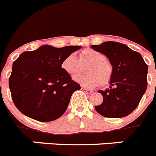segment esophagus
I'll use <instances>...</instances> for the list:
<instances>
[{"label": "esophagus", "instance_id": "34e87169", "mask_svg": "<svg viewBox=\"0 0 156 156\" xmlns=\"http://www.w3.org/2000/svg\"><path fill=\"white\" fill-rule=\"evenodd\" d=\"M81 90H83V91H85V93H87V94H91V93H92V91L90 89H88V88H81Z\"/></svg>", "mask_w": 156, "mask_h": 156}]
</instances>
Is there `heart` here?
<instances>
[{"mask_svg":"<svg viewBox=\"0 0 156 156\" xmlns=\"http://www.w3.org/2000/svg\"><path fill=\"white\" fill-rule=\"evenodd\" d=\"M90 63L87 67V75H78L74 80L82 86L88 88H94L101 85L105 86L110 82L112 77V66L107 60L104 54L93 50L85 49L80 53L79 58L71 54L65 57L62 62V68L70 75L80 72L83 65Z\"/></svg>","mask_w":156,"mask_h":156,"instance_id":"1","label":"heart"}]
</instances>
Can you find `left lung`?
<instances>
[{
  "label": "left lung",
  "instance_id": "left-lung-1",
  "mask_svg": "<svg viewBox=\"0 0 156 156\" xmlns=\"http://www.w3.org/2000/svg\"><path fill=\"white\" fill-rule=\"evenodd\" d=\"M91 48L104 54L113 68L110 87L98 91L103 95V101L94 108L104 117L129 115L137 108L146 91L148 65L139 52L124 44L107 41Z\"/></svg>",
  "mask_w": 156,
  "mask_h": 156
}]
</instances>
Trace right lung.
<instances>
[{
	"label": "right lung",
	"instance_id": "add662e5",
	"mask_svg": "<svg viewBox=\"0 0 156 156\" xmlns=\"http://www.w3.org/2000/svg\"><path fill=\"white\" fill-rule=\"evenodd\" d=\"M81 46L42 45L24 51L14 62L9 88L19 111L39 122H51L66 111L71 94L81 88L62 68L65 57Z\"/></svg>",
	"mask_w": 156,
	"mask_h": 156
}]
</instances>
